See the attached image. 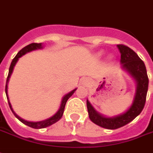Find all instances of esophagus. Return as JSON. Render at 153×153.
<instances>
[{
	"mask_svg": "<svg viewBox=\"0 0 153 153\" xmlns=\"http://www.w3.org/2000/svg\"><path fill=\"white\" fill-rule=\"evenodd\" d=\"M83 83H84L85 85H87L88 81H83Z\"/></svg>",
	"mask_w": 153,
	"mask_h": 153,
	"instance_id": "obj_1",
	"label": "esophagus"
}]
</instances>
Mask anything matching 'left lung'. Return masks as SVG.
<instances>
[{
	"label": "left lung",
	"mask_w": 153,
	"mask_h": 153,
	"mask_svg": "<svg viewBox=\"0 0 153 153\" xmlns=\"http://www.w3.org/2000/svg\"><path fill=\"white\" fill-rule=\"evenodd\" d=\"M117 48L121 53V68L126 71L135 81L136 90L132 104L123 113L107 117L97 112L89 100H86L89 117L91 121L108 130H115L124 126L140 114L145 105L148 88V74L143 60L128 46L117 45Z\"/></svg>",
	"instance_id": "1"
}]
</instances>
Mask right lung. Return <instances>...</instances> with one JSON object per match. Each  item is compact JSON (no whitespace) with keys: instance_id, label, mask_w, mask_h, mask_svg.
<instances>
[{"instance_id":"right-lung-1","label":"right lung","mask_w":153,"mask_h":153,"mask_svg":"<svg viewBox=\"0 0 153 153\" xmlns=\"http://www.w3.org/2000/svg\"><path fill=\"white\" fill-rule=\"evenodd\" d=\"M43 48V45L42 43H32V44L28 45H27L24 48H23L21 51L19 52V53L16 54V56L14 57V59L12 60V62H11L10 67V69H9V74H8L7 76V80H6V85H5V94H6V97H7V100H8V102H9V105H10V108L11 111L12 112L14 113V115L21 122H23V124H25L26 126L29 127H32V128H34V129H42V128H45V127H48L51 126V125H53V124L56 123L57 121H59L61 117H63V112H64V108H65V105H66V102L68 101L70 97L72 96V94H74V92L76 90V88L74 89V90H72V91H70L69 93L66 94L63 97V99H62V101H61V104H60V108L58 110V112L55 113V114L51 117L50 118H47V119H45L44 121H25V120H23L22 118L19 117L14 111L12 108V106H11V103L10 102V100H9V96H8V82H9V80H10V77L11 74H12V72H13V70H14V68L16 63L18 62V60L19 58L24 55L25 53H28V52H31V51H36V50H40V49H42Z\"/></svg>"}]
</instances>
